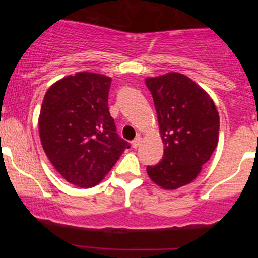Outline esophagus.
<instances>
[{
  "instance_id": "1",
  "label": "esophagus",
  "mask_w": 258,
  "mask_h": 258,
  "mask_svg": "<svg viewBox=\"0 0 258 258\" xmlns=\"http://www.w3.org/2000/svg\"><path fill=\"white\" fill-rule=\"evenodd\" d=\"M141 143H142V137H141V136H138V137H136L132 141V147L133 148H138L139 146H141Z\"/></svg>"
}]
</instances>
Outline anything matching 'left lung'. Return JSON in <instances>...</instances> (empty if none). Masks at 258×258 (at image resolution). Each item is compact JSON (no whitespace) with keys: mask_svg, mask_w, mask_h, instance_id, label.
Instances as JSON below:
<instances>
[{"mask_svg":"<svg viewBox=\"0 0 258 258\" xmlns=\"http://www.w3.org/2000/svg\"><path fill=\"white\" fill-rule=\"evenodd\" d=\"M155 104L164 156L148 166L149 178L165 190L189 184L218 143L220 116L209 93L188 76L167 73L147 78Z\"/></svg>","mask_w":258,"mask_h":258,"instance_id":"obj_1","label":"left lung"}]
</instances>
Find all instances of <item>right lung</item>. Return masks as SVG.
Segmentation results:
<instances>
[{"mask_svg":"<svg viewBox=\"0 0 258 258\" xmlns=\"http://www.w3.org/2000/svg\"><path fill=\"white\" fill-rule=\"evenodd\" d=\"M110 84L109 76L81 72L58 80L44 94L41 144L59 174L80 188L98 184L130 148L109 112Z\"/></svg>","mask_w":258,"mask_h":258,"instance_id":"add662e5","label":"right lung"}]
</instances>
